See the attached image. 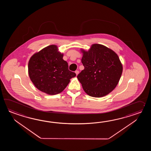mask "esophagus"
<instances>
[{
  "label": "esophagus",
  "mask_w": 151,
  "mask_h": 151,
  "mask_svg": "<svg viewBox=\"0 0 151 151\" xmlns=\"http://www.w3.org/2000/svg\"><path fill=\"white\" fill-rule=\"evenodd\" d=\"M75 73H76V75H78V74H79V71H78V70H77V71H75Z\"/></svg>",
  "instance_id": "esophagus-1"
}]
</instances>
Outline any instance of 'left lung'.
<instances>
[{"instance_id": "left-lung-1", "label": "left lung", "mask_w": 151, "mask_h": 151, "mask_svg": "<svg viewBox=\"0 0 151 151\" xmlns=\"http://www.w3.org/2000/svg\"><path fill=\"white\" fill-rule=\"evenodd\" d=\"M84 66L77 78L84 91L93 97L105 96L114 90L122 72L119 57L112 50L93 44L88 51L82 50Z\"/></svg>"}]
</instances>
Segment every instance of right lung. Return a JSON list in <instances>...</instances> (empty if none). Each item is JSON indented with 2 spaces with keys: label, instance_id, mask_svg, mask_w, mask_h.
Here are the masks:
<instances>
[{
  "label": "right lung",
  "instance_id": "obj_1",
  "mask_svg": "<svg viewBox=\"0 0 151 151\" xmlns=\"http://www.w3.org/2000/svg\"><path fill=\"white\" fill-rule=\"evenodd\" d=\"M63 55L56 45L43 48L33 55L28 64L29 77L39 90L55 95L61 92L76 74L68 70Z\"/></svg>",
  "mask_w": 151,
  "mask_h": 151
}]
</instances>
